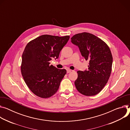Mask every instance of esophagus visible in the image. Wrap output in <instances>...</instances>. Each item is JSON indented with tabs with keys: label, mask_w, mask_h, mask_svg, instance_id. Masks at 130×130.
Instances as JSON below:
<instances>
[{
	"label": "esophagus",
	"mask_w": 130,
	"mask_h": 130,
	"mask_svg": "<svg viewBox=\"0 0 130 130\" xmlns=\"http://www.w3.org/2000/svg\"><path fill=\"white\" fill-rule=\"evenodd\" d=\"M71 72V70H70V69H67V73H70Z\"/></svg>",
	"instance_id": "esophagus-1"
}]
</instances>
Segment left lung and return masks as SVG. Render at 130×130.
Returning <instances> with one entry per match:
<instances>
[{"label": "left lung", "mask_w": 130, "mask_h": 130, "mask_svg": "<svg viewBox=\"0 0 130 130\" xmlns=\"http://www.w3.org/2000/svg\"><path fill=\"white\" fill-rule=\"evenodd\" d=\"M71 39L85 60L89 61L88 69L77 71L75 87L83 95H96L104 88L110 75L112 63L110 50L101 39L88 32L76 34Z\"/></svg>", "instance_id": "obj_1"}]
</instances>
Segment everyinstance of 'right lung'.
I'll return each mask as SVG.
<instances>
[{"instance_id":"1","label":"right lung","mask_w":130,"mask_h":130,"mask_svg":"<svg viewBox=\"0 0 130 130\" xmlns=\"http://www.w3.org/2000/svg\"><path fill=\"white\" fill-rule=\"evenodd\" d=\"M70 36L42 35L29 42L22 55L21 72L30 90L42 98H48L58 90L67 73L50 65L52 59H58Z\"/></svg>"}]
</instances>
